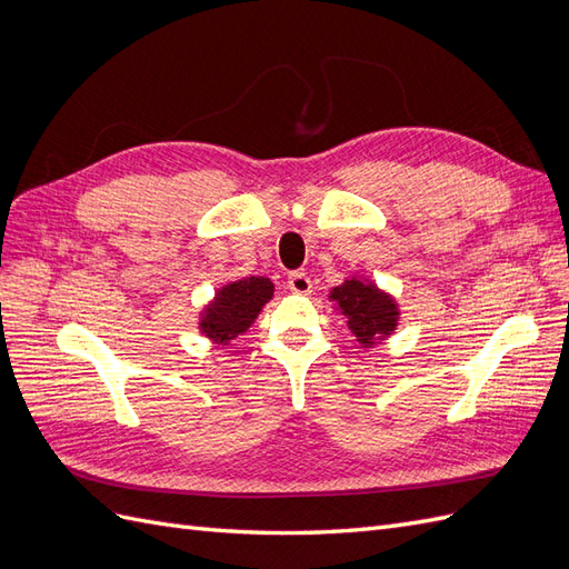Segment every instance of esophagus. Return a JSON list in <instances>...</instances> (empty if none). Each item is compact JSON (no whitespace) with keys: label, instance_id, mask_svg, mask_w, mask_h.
<instances>
[{"label":"esophagus","instance_id":"34e87169","mask_svg":"<svg viewBox=\"0 0 569 569\" xmlns=\"http://www.w3.org/2000/svg\"><path fill=\"white\" fill-rule=\"evenodd\" d=\"M287 284H289V289L295 291V295H311L313 291V282H311V278H308L306 272H289V278H287Z\"/></svg>","mask_w":569,"mask_h":569}]
</instances>
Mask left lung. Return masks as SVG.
I'll return each instance as SVG.
<instances>
[{
  "mask_svg": "<svg viewBox=\"0 0 569 569\" xmlns=\"http://www.w3.org/2000/svg\"><path fill=\"white\" fill-rule=\"evenodd\" d=\"M330 299L337 301L339 313L349 320L351 332L360 347H372L377 339L391 335L396 318H399L389 295L358 278L335 287Z\"/></svg>",
  "mask_w": 569,
  "mask_h": 569,
  "instance_id": "obj_1",
  "label": "left lung"
}]
</instances>
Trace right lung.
I'll return each instance as SVG.
<instances>
[{
    "label": "right lung",
    "mask_w": 569,
    "mask_h": 569,
    "mask_svg": "<svg viewBox=\"0 0 569 569\" xmlns=\"http://www.w3.org/2000/svg\"><path fill=\"white\" fill-rule=\"evenodd\" d=\"M272 299V282L268 278H247L222 287L216 301L201 316V332L213 341H230L247 332L258 311Z\"/></svg>",
    "instance_id": "add662e5"
}]
</instances>
